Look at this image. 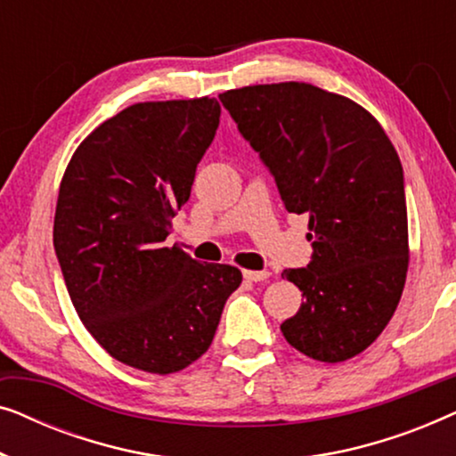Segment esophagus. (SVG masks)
I'll list each match as a JSON object with an SVG mask.
<instances>
[{
    "mask_svg": "<svg viewBox=\"0 0 456 456\" xmlns=\"http://www.w3.org/2000/svg\"><path fill=\"white\" fill-rule=\"evenodd\" d=\"M242 276H245V280H248V282H264V280L270 278V272H267V270H261V272L245 270V272H242Z\"/></svg>",
    "mask_w": 456,
    "mask_h": 456,
    "instance_id": "esophagus-1",
    "label": "esophagus"
}]
</instances>
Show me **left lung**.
<instances>
[{"instance_id": "obj_1", "label": "left lung", "mask_w": 456, "mask_h": 456, "mask_svg": "<svg viewBox=\"0 0 456 456\" xmlns=\"http://www.w3.org/2000/svg\"><path fill=\"white\" fill-rule=\"evenodd\" d=\"M220 102L276 180L284 208L309 216L311 264L282 273L305 297L280 326L284 338L323 363L354 357L382 334L407 280L396 149L359 103L307 83L242 86Z\"/></svg>"}]
</instances>
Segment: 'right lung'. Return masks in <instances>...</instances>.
Returning a JSON list of instances; mask_svg holds the SVG:
<instances>
[{"label":"right lung","instance_id":"obj_1","mask_svg":"<svg viewBox=\"0 0 456 456\" xmlns=\"http://www.w3.org/2000/svg\"><path fill=\"white\" fill-rule=\"evenodd\" d=\"M220 114L209 97L130 105L80 142L61 178L53 247L68 295L134 370L166 376L201 357L242 282L239 267L166 247Z\"/></svg>","mask_w":456,"mask_h":456}]
</instances>
